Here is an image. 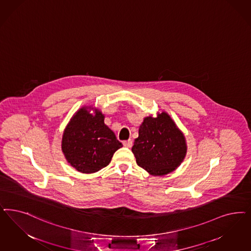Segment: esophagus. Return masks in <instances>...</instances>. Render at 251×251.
Wrapping results in <instances>:
<instances>
[{"label": "esophagus", "mask_w": 251, "mask_h": 251, "mask_svg": "<svg viewBox=\"0 0 251 251\" xmlns=\"http://www.w3.org/2000/svg\"><path fill=\"white\" fill-rule=\"evenodd\" d=\"M123 145L125 146V147H126V148H131L132 145H133V142H132V140H131V139L125 140V141L123 142Z\"/></svg>", "instance_id": "1"}]
</instances>
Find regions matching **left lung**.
<instances>
[{
  "label": "left lung",
  "mask_w": 251,
  "mask_h": 251,
  "mask_svg": "<svg viewBox=\"0 0 251 251\" xmlns=\"http://www.w3.org/2000/svg\"><path fill=\"white\" fill-rule=\"evenodd\" d=\"M186 150L184 134L165 112L144 118L132 147L138 166L154 176L176 170L184 161Z\"/></svg>",
  "instance_id": "8db88e82"
}]
</instances>
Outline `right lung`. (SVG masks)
Instances as JSON below:
<instances>
[{
	"label": "right lung",
	"mask_w": 251,
	"mask_h": 251,
	"mask_svg": "<svg viewBox=\"0 0 251 251\" xmlns=\"http://www.w3.org/2000/svg\"><path fill=\"white\" fill-rule=\"evenodd\" d=\"M90 106H85L74 114L65 127L62 151L66 161L83 174H92L106 167L121 142L104 124V115Z\"/></svg>",
	"instance_id": "add662e5"
}]
</instances>
